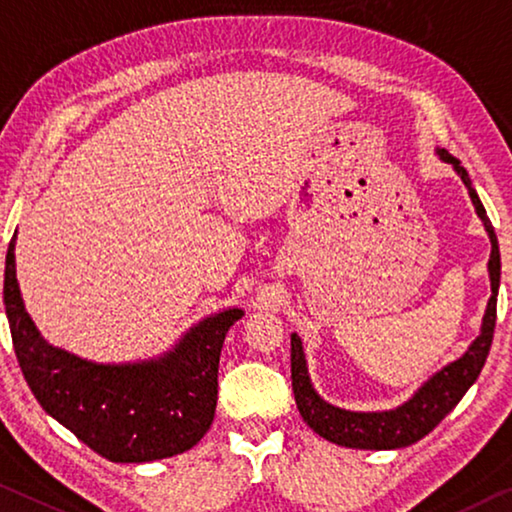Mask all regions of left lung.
Instances as JSON below:
<instances>
[{
    "instance_id": "obj_1",
    "label": "left lung",
    "mask_w": 512,
    "mask_h": 512,
    "mask_svg": "<svg viewBox=\"0 0 512 512\" xmlns=\"http://www.w3.org/2000/svg\"><path fill=\"white\" fill-rule=\"evenodd\" d=\"M435 153L439 160L451 164L455 174L465 183L469 199L474 203L476 215L483 222V229L492 245L490 261H487L492 295L485 306L481 332L471 341L465 355L448 361L437 373H432L405 403L391 407V410L375 412L345 410V407L327 403L311 382L302 338L297 336V332L290 334V373H293V393L297 410H300L306 426L313 432H318L320 437H325L327 442H334L338 446L364 448V451H391V448H405L416 444L430 430H435L439 421L460 403L471 384L478 380V375H481L485 366V359L490 355L501 281V254L497 233H494L483 203L478 199L474 185H471L467 169L462 167L458 157H453L444 148H435Z\"/></svg>"
}]
</instances>
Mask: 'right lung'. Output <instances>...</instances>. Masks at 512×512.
I'll return each mask as SVG.
<instances>
[{
	"instance_id": "1",
	"label": "right lung",
	"mask_w": 512,
	"mask_h": 512,
	"mask_svg": "<svg viewBox=\"0 0 512 512\" xmlns=\"http://www.w3.org/2000/svg\"><path fill=\"white\" fill-rule=\"evenodd\" d=\"M4 306L31 393L52 419L112 462L171 458L201 442L215 419L226 332L245 316L238 306L212 313L148 359H84L45 341L27 313L15 274V235L6 251Z\"/></svg>"
}]
</instances>
